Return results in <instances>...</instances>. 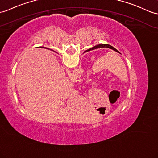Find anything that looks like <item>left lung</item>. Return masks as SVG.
I'll use <instances>...</instances> for the list:
<instances>
[{
	"mask_svg": "<svg viewBox=\"0 0 158 158\" xmlns=\"http://www.w3.org/2000/svg\"><path fill=\"white\" fill-rule=\"evenodd\" d=\"M110 48V49H112L113 50H114V51H115V52H118V50L115 49L114 48H113V46H111V45H109V44H99V45H96V46H94V47H93V48H90V49H89L86 50V51H85L84 52H88V51H90V50L94 49H97V48Z\"/></svg>",
	"mask_w": 158,
	"mask_h": 158,
	"instance_id": "8db88e82",
	"label": "left lung"
}]
</instances>
